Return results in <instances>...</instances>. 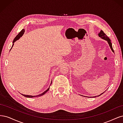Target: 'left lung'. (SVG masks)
Here are the masks:
<instances>
[{
    "instance_id": "8db88e82",
    "label": "left lung",
    "mask_w": 123,
    "mask_h": 123,
    "mask_svg": "<svg viewBox=\"0 0 123 123\" xmlns=\"http://www.w3.org/2000/svg\"><path fill=\"white\" fill-rule=\"evenodd\" d=\"M98 35L99 37H101L102 39H105V40H106V41H107V42H108V44H109V46H110V48H111V50L113 52H114V50H113V48H112V43H111V40H110V39H109V38L106 35L105 33H104V32H103L102 30H101V31H100V32L98 33ZM103 93H104V92H103ZM103 93H102L101 94H100V95H99L96 96H93V98L96 97V96H100V95H102V94H103Z\"/></svg>"
}]
</instances>
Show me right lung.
Returning a JSON list of instances; mask_svg holds the SVG:
<instances>
[{
	"instance_id": "right-lung-1",
	"label": "right lung",
	"mask_w": 123,
	"mask_h": 123,
	"mask_svg": "<svg viewBox=\"0 0 123 123\" xmlns=\"http://www.w3.org/2000/svg\"><path fill=\"white\" fill-rule=\"evenodd\" d=\"M24 32H25V29H23L22 30L18 33V35L15 37V38L14 39V40H13V45H12V48H11V49H12V47H13V45H14V43L16 42V40H18L21 37L23 36V35L24 34ZM52 84V81H51V84ZM49 89H50V87L49 88H48V89L47 90H46L44 92H43V93H42V94H39V95H35V96H33V95H25V94H21L22 95H23V96H25V97H26V98H35V97H39V96H42V95H43V94H44L46 93H47V91H49Z\"/></svg>"
}]
</instances>
